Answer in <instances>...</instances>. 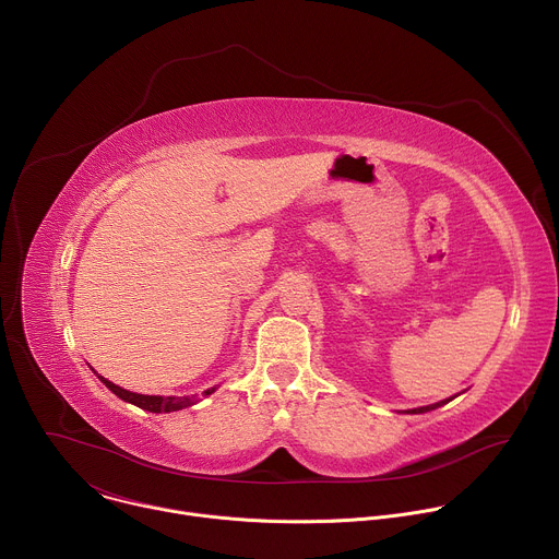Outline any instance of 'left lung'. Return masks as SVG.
Here are the masks:
<instances>
[{
	"label": "left lung",
	"mask_w": 559,
	"mask_h": 559,
	"mask_svg": "<svg viewBox=\"0 0 559 559\" xmlns=\"http://www.w3.org/2000/svg\"><path fill=\"white\" fill-rule=\"evenodd\" d=\"M440 405H444V401H442V403H436V405H427V407H420V409H412V414H425V412H431V409H436V407H440Z\"/></svg>",
	"instance_id": "obj_1"
}]
</instances>
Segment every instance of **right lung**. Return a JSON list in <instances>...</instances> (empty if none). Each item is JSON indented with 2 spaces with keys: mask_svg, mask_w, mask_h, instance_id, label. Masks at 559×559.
<instances>
[{
  "mask_svg": "<svg viewBox=\"0 0 559 559\" xmlns=\"http://www.w3.org/2000/svg\"><path fill=\"white\" fill-rule=\"evenodd\" d=\"M99 378H102V382H104L112 393H117V395L121 397V401L132 403V405L141 407V409H145V412H152V414L179 412V409H186V407H190V405L197 403V395H143V393H132V391H128V389H121V386H117L115 382L106 380L104 376H99ZM212 391H214V386L207 389V391H203V395H210Z\"/></svg>",
  "mask_w": 559,
  "mask_h": 559,
  "instance_id": "obj_1",
  "label": "right lung"
}]
</instances>
